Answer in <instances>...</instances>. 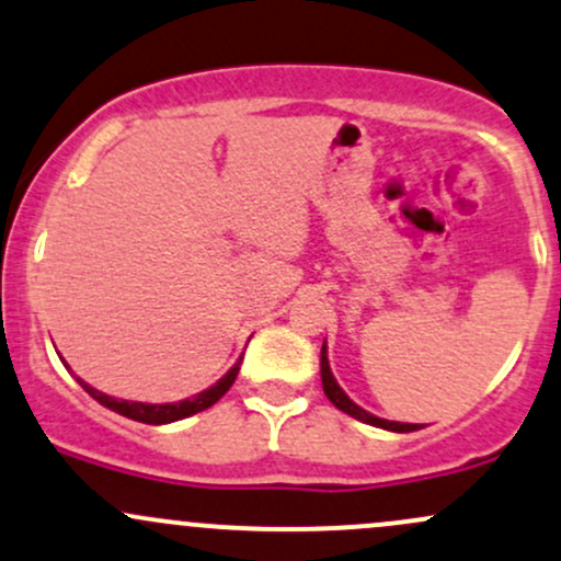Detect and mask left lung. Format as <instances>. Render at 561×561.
<instances>
[{"instance_id":"1","label":"left lung","mask_w":561,"mask_h":561,"mask_svg":"<svg viewBox=\"0 0 561 561\" xmlns=\"http://www.w3.org/2000/svg\"><path fill=\"white\" fill-rule=\"evenodd\" d=\"M328 346H322V389L324 393H328V399L332 404H335L337 410H343L346 415L356 417V421L362 423H370V426H378V428H386V431H399V434H408V431H417L423 426H417V423H397V421H383V417H375L370 415L367 410H362L359 404H354L351 399L346 397V391L337 386V380L332 378L330 373V362H328V351H324Z\"/></svg>"}]
</instances>
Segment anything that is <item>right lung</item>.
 <instances>
[{
    "label": "right lung",
    "instance_id": "1",
    "mask_svg": "<svg viewBox=\"0 0 561 561\" xmlns=\"http://www.w3.org/2000/svg\"><path fill=\"white\" fill-rule=\"evenodd\" d=\"M239 365H242V359H239L237 365H233L231 370L226 373L224 378L218 380V383L210 386L207 391L196 393V397H191V399H183V402H170V404H146V402H127V399H114V397H108V393L92 389V386L84 383V380H79V378L77 380H79V386H82V389L88 391L92 399H98V402L103 404V408L119 412V415L130 417V421L151 423V426H162V423L181 421V417L194 415V412L213 408V404L218 402V399L224 397V393L233 386V380H237V373H239Z\"/></svg>",
    "mask_w": 561,
    "mask_h": 561
}]
</instances>
